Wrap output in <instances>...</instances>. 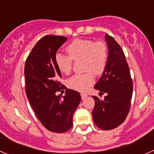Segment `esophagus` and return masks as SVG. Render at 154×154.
Returning a JSON list of instances; mask_svg holds the SVG:
<instances>
[{"instance_id":"34e87169","label":"esophagus","mask_w":154,"mask_h":154,"mask_svg":"<svg viewBox=\"0 0 154 154\" xmlns=\"http://www.w3.org/2000/svg\"><path fill=\"white\" fill-rule=\"evenodd\" d=\"M80 95H81V97H82V99H84L87 96L86 93H81Z\"/></svg>"}]
</instances>
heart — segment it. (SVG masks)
<instances>
[{
	"label": "heart",
	"mask_w": 154,
	"mask_h": 154,
	"mask_svg": "<svg viewBox=\"0 0 154 154\" xmlns=\"http://www.w3.org/2000/svg\"><path fill=\"white\" fill-rule=\"evenodd\" d=\"M68 55H55V63L62 73L69 75L73 68V61L82 60V68L85 73L75 75L67 81L69 88L84 92L93 85L96 75L103 74L106 67L109 49L103 41L91 39H75L66 47Z\"/></svg>",
	"instance_id": "obj_1"
}]
</instances>
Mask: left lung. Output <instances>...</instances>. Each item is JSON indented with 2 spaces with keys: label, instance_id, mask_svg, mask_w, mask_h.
I'll return each instance as SVG.
<instances>
[{
  "label": "left lung",
  "instance_id": "8db88e82",
  "mask_svg": "<svg viewBox=\"0 0 154 154\" xmlns=\"http://www.w3.org/2000/svg\"><path fill=\"white\" fill-rule=\"evenodd\" d=\"M109 58L103 75L94 88L106 93L103 100L94 96L95 106L92 112L93 122L103 130L115 129L126 119L131 106L133 80L122 48L112 36L106 34Z\"/></svg>",
  "mask_w": 154,
  "mask_h": 154
}]
</instances>
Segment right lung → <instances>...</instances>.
<instances>
[{"label":"right lung","instance_id":"1","mask_svg":"<svg viewBox=\"0 0 154 154\" xmlns=\"http://www.w3.org/2000/svg\"><path fill=\"white\" fill-rule=\"evenodd\" d=\"M67 38L45 35L37 42L24 66L25 92L37 118L49 131L65 133L72 126L73 115L78 107L80 93L62 84L60 70L55 63L58 49ZM66 89L62 97L57 92Z\"/></svg>","mask_w":154,"mask_h":154}]
</instances>
